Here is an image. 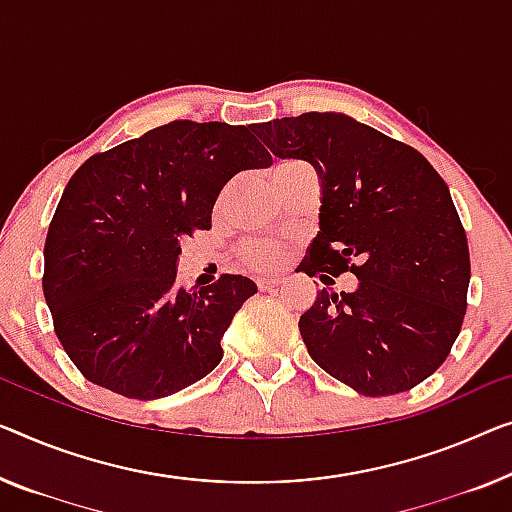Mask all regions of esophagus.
I'll return each instance as SVG.
<instances>
[{
	"label": "esophagus",
	"mask_w": 512,
	"mask_h": 512,
	"mask_svg": "<svg viewBox=\"0 0 512 512\" xmlns=\"http://www.w3.org/2000/svg\"><path fill=\"white\" fill-rule=\"evenodd\" d=\"M278 285H280L278 278H257V287L262 289V292H266V289L278 287Z\"/></svg>",
	"instance_id": "1"
}]
</instances>
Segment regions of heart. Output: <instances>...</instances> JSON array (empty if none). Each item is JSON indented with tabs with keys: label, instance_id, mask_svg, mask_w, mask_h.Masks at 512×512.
I'll return each mask as SVG.
<instances>
[{
	"label": "heart",
	"instance_id": "heart-1",
	"mask_svg": "<svg viewBox=\"0 0 512 512\" xmlns=\"http://www.w3.org/2000/svg\"><path fill=\"white\" fill-rule=\"evenodd\" d=\"M299 170H305L299 163H282L273 170V181L287 177V174H294ZM282 257H285V248L278 241H264V239H255L248 241L246 246L241 248V259L243 266H248L250 271L257 273H269L276 271L282 264Z\"/></svg>",
	"mask_w": 512,
	"mask_h": 512
}]
</instances>
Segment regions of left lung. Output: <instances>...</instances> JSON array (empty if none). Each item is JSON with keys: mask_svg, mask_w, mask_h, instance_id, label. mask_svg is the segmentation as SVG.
<instances>
[{"mask_svg": "<svg viewBox=\"0 0 512 512\" xmlns=\"http://www.w3.org/2000/svg\"><path fill=\"white\" fill-rule=\"evenodd\" d=\"M253 131L273 156L317 172L319 232L299 269L358 278L354 292H317L301 315L312 361L368 398L421 384L460 335L471 278L467 234L444 179L416 149L342 112H305Z\"/></svg>", "mask_w": 512, "mask_h": 512, "instance_id": "8db88e82", "label": "left lung"}]
</instances>
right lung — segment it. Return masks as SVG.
Returning <instances> with one entry per match:
<instances>
[{"label":"right lung","instance_id":"right-lung-1","mask_svg":"<svg viewBox=\"0 0 512 512\" xmlns=\"http://www.w3.org/2000/svg\"><path fill=\"white\" fill-rule=\"evenodd\" d=\"M269 163L246 126L172 121L73 174L45 239L43 294L61 347L91 384L158 400L216 368L257 285L225 273L186 292L181 239L211 230L227 181Z\"/></svg>","mask_w":512,"mask_h":512}]
</instances>
